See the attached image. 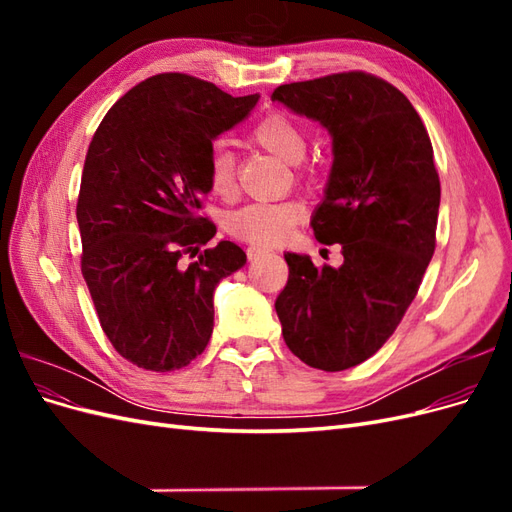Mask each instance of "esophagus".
<instances>
[{
	"label": "esophagus",
	"instance_id": "esophagus-1",
	"mask_svg": "<svg viewBox=\"0 0 512 512\" xmlns=\"http://www.w3.org/2000/svg\"><path fill=\"white\" fill-rule=\"evenodd\" d=\"M267 254H269V250H265V247H258V245L247 247V256H250V260L252 258H260V256H267Z\"/></svg>",
	"mask_w": 512,
	"mask_h": 512
}]
</instances>
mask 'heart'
I'll return each mask as SVG.
<instances>
[{"label": "heart", "instance_id": "1", "mask_svg": "<svg viewBox=\"0 0 512 512\" xmlns=\"http://www.w3.org/2000/svg\"><path fill=\"white\" fill-rule=\"evenodd\" d=\"M252 141L275 158L299 164L307 151L305 130L284 113H269L254 130ZM209 185L218 196H230L235 190V156L226 147H215L209 156ZM303 207L297 200L280 203H250L232 211L226 220L230 235L256 245H273L282 241L290 228L301 220Z\"/></svg>", "mask_w": 512, "mask_h": 512}]
</instances>
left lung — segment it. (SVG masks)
<instances>
[{"instance_id": "left-lung-1", "label": "left lung", "mask_w": 512, "mask_h": 512, "mask_svg": "<svg viewBox=\"0 0 512 512\" xmlns=\"http://www.w3.org/2000/svg\"><path fill=\"white\" fill-rule=\"evenodd\" d=\"M271 100L331 134L333 164L312 228L344 254L342 267L316 269L307 254L286 252L288 282L275 312L294 356L342 371L393 335L436 250L431 141L410 100L365 72L280 85Z\"/></svg>"}]
</instances>
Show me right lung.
Listing matches in <instances>:
<instances>
[{
  "mask_svg": "<svg viewBox=\"0 0 512 512\" xmlns=\"http://www.w3.org/2000/svg\"><path fill=\"white\" fill-rule=\"evenodd\" d=\"M258 98L166 72L119 98L91 138L76 203L81 271L102 331L136 367L173 371L203 354L215 286L245 265L230 241L200 252L215 226L196 211L211 192L213 141Z\"/></svg>",
  "mask_w": 512,
  "mask_h": 512,
  "instance_id": "right-lung-1",
  "label": "right lung"
}]
</instances>
